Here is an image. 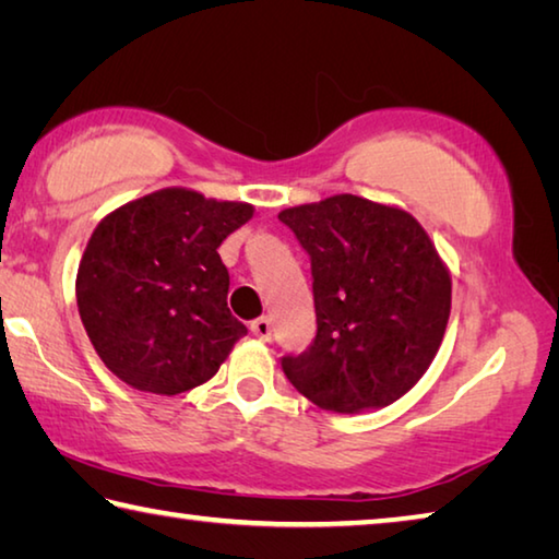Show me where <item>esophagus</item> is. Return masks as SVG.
I'll return each mask as SVG.
<instances>
[{"instance_id":"1","label":"esophagus","mask_w":559,"mask_h":559,"mask_svg":"<svg viewBox=\"0 0 559 559\" xmlns=\"http://www.w3.org/2000/svg\"><path fill=\"white\" fill-rule=\"evenodd\" d=\"M251 333L257 335L259 340H271V320L266 318V316H261V318H257L251 323Z\"/></svg>"}]
</instances>
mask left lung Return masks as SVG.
<instances>
[{
    "mask_svg": "<svg viewBox=\"0 0 559 559\" xmlns=\"http://www.w3.org/2000/svg\"><path fill=\"white\" fill-rule=\"evenodd\" d=\"M310 257L318 333L281 359L320 409H382L429 370L447 333L451 276L412 214L355 194L283 210Z\"/></svg>",
    "mask_w": 559,
    "mask_h": 559,
    "instance_id": "8db88e82",
    "label": "left lung"
}]
</instances>
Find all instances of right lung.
I'll list each match as a JSON object with an SVG mask.
<instances>
[{
    "mask_svg": "<svg viewBox=\"0 0 559 559\" xmlns=\"http://www.w3.org/2000/svg\"><path fill=\"white\" fill-rule=\"evenodd\" d=\"M251 216V204L167 187L96 226L75 276V300L112 374L167 396L212 380L246 335L226 306L229 271L216 249Z\"/></svg>",
    "mask_w": 559,
    "mask_h": 559,
    "instance_id": "add662e5",
    "label": "right lung"
}]
</instances>
